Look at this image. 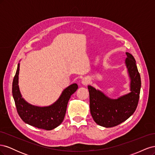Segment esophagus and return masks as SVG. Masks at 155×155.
<instances>
[{
	"mask_svg": "<svg viewBox=\"0 0 155 155\" xmlns=\"http://www.w3.org/2000/svg\"><path fill=\"white\" fill-rule=\"evenodd\" d=\"M90 83V79L88 78H84L81 80V84L83 85H87Z\"/></svg>",
	"mask_w": 155,
	"mask_h": 155,
	"instance_id": "34e87169",
	"label": "esophagus"
}]
</instances>
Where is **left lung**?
<instances>
[{
  "mask_svg": "<svg viewBox=\"0 0 155 155\" xmlns=\"http://www.w3.org/2000/svg\"><path fill=\"white\" fill-rule=\"evenodd\" d=\"M125 64L130 79V92L116 99L99 89L88 86L91 114L95 122L104 127L120 124L132 116L137 109L141 88V79L133 56L127 52Z\"/></svg>",
  "mask_w": 155,
  "mask_h": 155,
  "instance_id": "left-lung-1",
  "label": "left lung"
}]
</instances>
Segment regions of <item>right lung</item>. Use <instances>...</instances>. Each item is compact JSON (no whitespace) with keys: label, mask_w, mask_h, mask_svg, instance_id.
Returning a JSON list of instances; mask_svg holds the SVG:
<instances>
[{"label":"right lung","mask_w":155,"mask_h":155,"mask_svg":"<svg viewBox=\"0 0 155 155\" xmlns=\"http://www.w3.org/2000/svg\"><path fill=\"white\" fill-rule=\"evenodd\" d=\"M19 69L20 63H18L12 83V94L18 115L26 124L35 127L48 130L56 128L63 122L68 102L77 91L78 85L73 83L64 88L58 99L50 105H34L27 102L21 93L18 86Z\"/></svg>","instance_id":"obj_1"}]
</instances>
